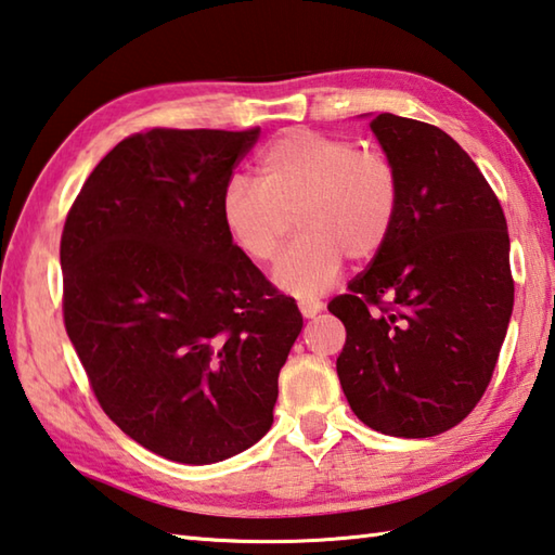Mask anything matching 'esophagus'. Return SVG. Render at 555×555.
I'll use <instances>...</instances> for the list:
<instances>
[{"mask_svg":"<svg viewBox=\"0 0 555 555\" xmlns=\"http://www.w3.org/2000/svg\"><path fill=\"white\" fill-rule=\"evenodd\" d=\"M298 310L304 312V318H315L322 310V304L320 300H298Z\"/></svg>","mask_w":555,"mask_h":555,"instance_id":"1","label":"esophagus"}]
</instances>
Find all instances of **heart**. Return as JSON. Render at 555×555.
<instances>
[{
  "label": "heart",
  "instance_id": "heart-1",
  "mask_svg": "<svg viewBox=\"0 0 555 555\" xmlns=\"http://www.w3.org/2000/svg\"><path fill=\"white\" fill-rule=\"evenodd\" d=\"M400 210V175L376 147L294 128L257 157V181L228 179L220 218L233 243L271 261L296 216L300 237L279 257L274 281L294 296L327 291L347 257L366 261L388 243Z\"/></svg>",
  "mask_w": 555,
  "mask_h": 555
}]
</instances>
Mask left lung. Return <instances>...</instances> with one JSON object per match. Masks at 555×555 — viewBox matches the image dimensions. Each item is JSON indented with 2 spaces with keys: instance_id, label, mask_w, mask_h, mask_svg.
<instances>
[{
  "instance_id": "8db88e82",
  "label": "left lung",
  "mask_w": 555,
  "mask_h": 555,
  "mask_svg": "<svg viewBox=\"0 0 555 555\" xmlns=\"http://www.w3.org/2000/svg\"><path fill=\"white\" fill-rule=\"evenodd\" d=\"M369 126L400 175V210L388 243L327 306L347 330L337 376L371 429L437 437L478 405L507 335V220L444 130L392 114Z\"/></svg>"
}]
</instances>
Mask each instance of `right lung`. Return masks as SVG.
<instances>
[{"label": "right lung", "mask_w": 555, "mask_h": 555, "mask_svg": "<svg viewBox=\"0 0 555 555\" xmlns=\"http://www.w3.org/2000/svg\"><path fill=\"white\" fill-rule=\"evenodd\" d=\"M259 128L133 133L85 181L60 237L63 318L99 405L169 461L235 456L274 422L304 327L228 235L220 194Z\"/></svg>", "instance_id": "obj_1"}]
</instances>
